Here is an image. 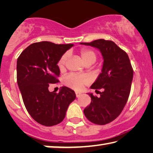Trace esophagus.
<instances>
[{
	"label": "esophagus",
	"instance_id": "1",
	"mask_svg": "<svg viewBox=\"0 0 153 153\" xmlns=\"http://www.w3.org/2000/svg\"><path fill=\"white\" fill-rule=\"evenodd\" d=\"M76 97H77V98H78V97H80V96L82 95V94H81V93H80V92H76Z\"/></svg>",
	"mask_w": 153,
	"mask_h": 153
}]
</instances>
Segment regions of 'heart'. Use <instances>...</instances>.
Returning <instances> with one entry per match:
<instances>
[{
    "instance_id": "1",
    "label": "heart",
    "mask_w": 153,
    "mask_h": 153,
    "mask_svg": "<svg viewBox=\"0 0 153 153\" xmlns=\"http://www.w3.org/2000/svg\"><path fill=\"white\" fill-rule=\"evenodd\" d=\"M80 55H81L83 61L86 65H92L95 63L96 60H97V55H96V53L93 51L90 50V49H82L80 51ZM68 56L69 54L66 53L59 59L58 62V67L61 69L64 68L67 58H68ZM87 80L85 77L77 76V75L74 74H69L68 76L65 77L64 78V83L66 86L76 90H82Z\"/></svg>"
}]
</instances>
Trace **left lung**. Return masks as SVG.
Instances as JSON below:
<instances>
[{"mask_svg": "<svg viewBox=\"0 0 153 153\" xmlns=\"http://www.w3.org/2000/svg\"><path fill=\"white\" fill-rule=\"evenodd\" d=\"M80 45L98 49L102 54L103 65L101 73L90 86L91 89L103 88L100 97H91V102L84 110L90 121L105 125L120 115L128 101L133 79V69L128 55L111 40L99 39Z\"/></svg>", "mask_w": 153, "mask_h": 153, "instance_id": "left-lung-1", "label": "left lung"}]
</instances>
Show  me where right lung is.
<instances>
[{"label": "right lung", "instance_id": "add662e5", "mask_svg": "<svg viewBox=\"0 0 153 153\" xmlns=\"http://www.w3.org/2000/svg\"><path fill=\"white\" fill-rule=\"evenodd\" d=\"M74 45H55L43 41L30 45L17 61V80L30 115L41 125L53 126L65 117L69 105L76 98L73 90L63 86L59 94L48 90L49 84L59 82L57 63Z\"/></svg>", "mask_w": 153, "mask_h": 153}]
</instances>
